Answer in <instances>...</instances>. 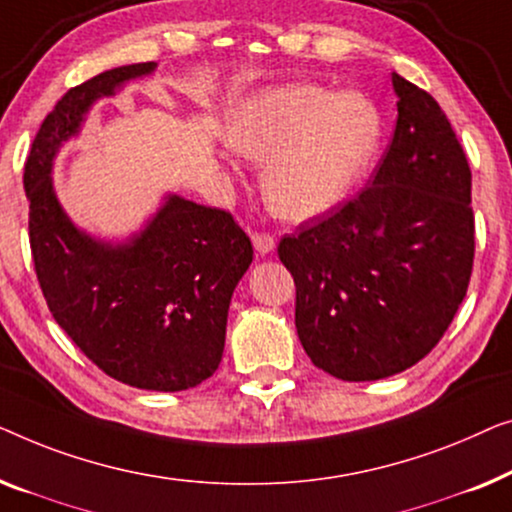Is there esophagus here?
Segmentation results:
<instances>
[{"instance_id":"1","label":"esophagus","mask_w":512,"mask_h":512,"mask_svg":"<svg viewBox=\"0 0 512 512\" xmlns=\"http://www.w3.org/2000/svg\"><path fill=\"white\" fill-rule=\"evenodd\" d=\"M253 248L259 257L271 255L273 250H276V241H273V236H269V234L257 232V234H253Z\"/></svg>"}]
</instances>
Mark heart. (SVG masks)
Segmentation results:
<instances>
[{
	"mask_svg": "<svg viewBox=\"0 0 512 512\" xmlns=\"http://www.w3.org/2000/svg\"><path fill=\"white\" fill-rule=\"evenodd\" d=\"M380 136L383 118L369 97L315 85L259 90L225 125L229 148L266 164L262 190L273 211L297 222L322 218L350 197Z\"/></svg>",
	"mask_w": 512,
	"mask_h": 512,
	"instance_id": "b5f03b06",
	"label": "heart"
}]
</instances>
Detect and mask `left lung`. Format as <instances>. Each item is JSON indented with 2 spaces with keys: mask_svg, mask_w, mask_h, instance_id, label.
Wrapping results in <instances>:
<instances>
[{
  "mask_svg": "<svg viewBox=\"0 0 512 512\" xmlns=\"http://www.w3.org/2000/svg\"><path fill=\"white\" fill-rule=\"evenodd\" d=\"M397 127L357 199L278 246L297 285L299 341L318 369L364 383L427 357L473 269L471 169L427 92L392 71Z\"/></svg>",
  "mask_w": 512,
  "mask_h": 512,
  "instance_id": "left-lung-1",
  "label": "left lung"
}]
</instances>
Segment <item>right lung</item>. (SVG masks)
Listing matches in <instances>:
<instances>
[{"label": "right lung", "instance_id": "obj_1", "mask_svg": "<svg viewBox=\"0 0 512 512\" xmlns=\"http://www.w3.org/2000/svg\"><path fill=\"white\" fill-rule=\"evenodd\" d=\"M155 69L125 64L71 88L34 136L23 183L34 269L57 325L106 376L181 392L218 369L232 294L253 262L250 239L229 213L176 192L127 239H99L69 218L53 183L57 155L81 136L92 106Z\"/></svg>", "mask_w": 512, "mask_h": 512}]
</instances>
